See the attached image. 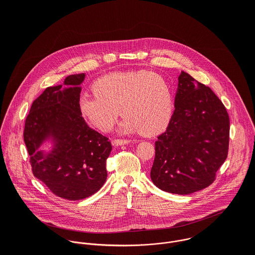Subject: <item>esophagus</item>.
<instances>
[{
  "label": "esophagus",
  "mask_w": 255,
  "mask_h": 255,
  "mask_svg": "<svg viewBox=\"0 0 255 255\" xmlns=\"http://www.w3.org/2000/svg\"><path fill=\"white\" fill-rule=\"evenodd\" d=\"M130 141L128 139H115L113 141V144L115 146L125 145V144H128Z\"/></svg>",
  "instance_id": "obj_1"
}]
</instances>
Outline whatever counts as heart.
Segmentation results:
<instances>
[{
	"mask_svg": "<svg viewBox=\"0 0 255 255\" xmlns=\"http://www.w3.org/2000/svg\"><path fill=\"white\" fill-rule=\"evenodd\" d=\"M94 94L83 93L78 99L80 115L95 128L109 132L120 116L123 133L140 132L151 136L169 125L174 108L168 81L153 72L131 71L110 73L93 83Z\"/></svg>",
	"mask_w": 255,
	"mask_h": 255,
	"instance_id": "b5f03b06",
	"label": "heart"
}]
</instances>
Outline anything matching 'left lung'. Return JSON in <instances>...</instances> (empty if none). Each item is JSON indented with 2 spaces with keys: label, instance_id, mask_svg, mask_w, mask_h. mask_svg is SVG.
Instances as JSON below:
<instances>
[{
  "label": "left lung",
  "instance_id": "8db88e82",
  "mask_svg": "<svg viewBox=\"0 0 255 255\" xmlns=\"http://www.w3.org/2000/svg\"><path fill=\"white\" fill-rule=\"evenodd\" d=\"M229 132V115L215 93L182 72L174 114L155 142L152 182L175 194L207 187L227 158Z\"/></svg>",
  "mask_w": 255,
  "mask_h": 255
}]
</instances>
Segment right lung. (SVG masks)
<instances>
[{
	"label": "right lung",
	"instance_id": "1",
	"mask_svg": "<svg viewBox=\"0 0 255 255\" xmlns=\"http://www.w3.org/2000/svg\"><path fill=\"white\" fill-rule=\"evenodd\" d=\"M84 78L85 73L72 74L65 87L46 88L32 103L23 133L34 177L69 200L84 199L102 187L112 151L108 138L90 128L79 113Z\"/></svg>",
	"mask_w": 255,
	"mask_h": 255
}]
</instances>
